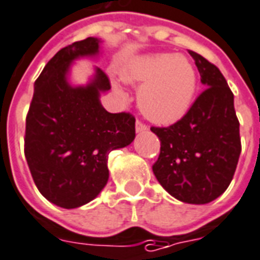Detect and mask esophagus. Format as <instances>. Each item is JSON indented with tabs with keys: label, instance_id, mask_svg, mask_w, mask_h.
<instances>
[{
	"label": "esophagus",
	"instance_id": "obj_1",
	"mask_svg": "<svg viewBox=\"0 0 260 260\" xmlns=\"http://www.w3.org/2000/svg\"><path fill=\"white\" fill-rule=\"evenodd\" d=\"M136 130H137V133H144L148 130V126H146L145 123L137 120V122H136Z\"/></svg>",
	"mask_w": 260,
	"mask_h": 260
}]
</instances>
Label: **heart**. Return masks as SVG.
<instances>
[{
  "label": "heart",
  "instance_id": "heart-1",
  "mask_svg": "<svg viewBox=\"0 0 260 260\" xmlns=\"http://www.w3.org/2000/svg\"><path fill=\"white\" fill-rule=\"evenodd\" d=\"M127 82L142 85L138 105L152 122L171 124L192 107L197 89V72L189 58L174 53L146 54L123 70Z\"/></svg>",
  "mask_w": 260,
  "mask_h": 260
}]
</instances>
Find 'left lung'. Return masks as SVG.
<instances>
[{"label": "left lung", "instance_id": "obj_1", "mask_svg": "<svg viewBox=\"0 0 260 260\" xmlns=\"http://www.w3.org/2000/svg\"><path fill=\"white\" fill-rule=\"evenodd\" d=\"M206 90L169 127H151L160 140L153 174L175 199L207 204L225 192L241 153L234 95L219 68L189 50Z\"/></svg>", "mask_w": 260, "mask_h": 260}]
</instances>
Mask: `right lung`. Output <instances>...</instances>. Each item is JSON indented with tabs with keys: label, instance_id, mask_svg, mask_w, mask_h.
<instances>
[{
	"label": "right lung",
	"instance_id": "right-lung-1",
	"mask_svg": "<svg viewBox=\"0 0 260 260\" xmlns=\"http://www.w3.org/2000/svg\"><path fill=\"white\" fill-rule=\"evenodd\" d=\"M100 40L86 38L58 50L34 83L26 118L24 155L37 188L49 202L77 208L91 202L108 182L109 152L130 145L136 118L111 114L100 93L111 89L101 68L89 85L71 86L70 66L95 56Z\"/></svg>",
	"mask_w": 260,
	"mask_h": 260
}]
</instances>
